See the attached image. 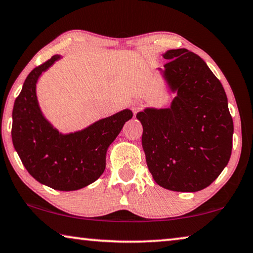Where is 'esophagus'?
Here are the masks:
<instances>
[{
  "label": "esophagus",
  "mask_w": 253,
  "mask_h": 253,
  "mask_svg": "<svg viewBox=\"0 0 253 253\" xmlns=\"http://www.w3.org/2000/svg\"><path fill=\"white\" fill-rule=\"evenodd\" d=\"M143 101L141 99H137V100H135V101L131 103V108H133V110H134V112H137V111H139L143 108Z\"/></svg>",
  "instance_id": "obj_1"
}]
</instances>
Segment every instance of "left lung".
<instances>
[{
	"mask_svg": "<svg viewBox=\"0 0 253 253\" xmlns=\"http://www.w3.org/2000/svg\"><path fill=\"white\" fill-rule=\"evenodd\" d=\"M163 57L164 78L177 97L168 109L147 108L136 115L146 163L159 186L199 191L227 166L233 119L222 83L197 54L181 48Z\"/></svg>",
	"mask_w": 253,
	"mask_h": 253,
	"instance_id": "8db88e82",
	"label": "left lung"
}]
</instances>
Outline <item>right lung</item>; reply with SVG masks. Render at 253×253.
<instances>
[{
	"mask_svg": "<svg viewBox=\"0 0 253 253\" xmlns=\"http://www.w3.org/2000/svg\"><path fill=\"white\" fill-rule=\"evenodd\" d=\"M61 56L54 55L30 72L12 111V142L27 171L40 183L56 190H78L94 182L106 168V153L133 112L125 109L63 135L43 117L36 83Z\"/></svg>",
	"mask_w": 253,
	"mask_h": 253,
	"instance_id": "1",
	"label": "right lung"
}]
</instances>
